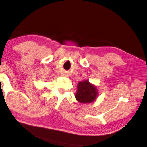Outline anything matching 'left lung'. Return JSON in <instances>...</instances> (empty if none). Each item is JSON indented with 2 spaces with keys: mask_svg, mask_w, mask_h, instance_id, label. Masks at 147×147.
<instances>
[{
  "mask_svg": "<svg viewBox=\"0 0 147 147\" xmlns=\"http://www.w3.org/2000/svg\"><path fill=\"white\" fill-rule=\"evenodd\" d=\"M77 92L75 94L76 99L81 103H89L93 102L98 95L96 88L89 81H81L77 86Z\"/></svg>",
  "mask_w": 147,
  "mask_h": 147,
  "instance_id": "1",
  "label": "left lung"
}]
</instances>
